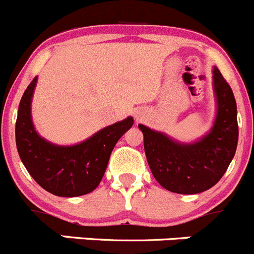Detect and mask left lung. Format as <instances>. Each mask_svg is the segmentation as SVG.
<instances>
[{
    "label": "left lung",
    "mask_w": 254,
    "mask_h": 254,
    "mask_svg": "<svg viewBox=\"0 0 254 254\" xmlns=\"http://www.w3.org/2000/svg\"><path fill=\"white\" fill-rule=\"evenodd\" d=\"M217 112L213 126L202 138L183 143L143 125L144 152L157 182L171 192L195 194L213 187L233 159L238 143L237 105L229 84L213 67Z\"/></svg>",
    "instance_id": "8db88e82"
}]
</instances>
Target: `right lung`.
<instances>
[{"label":"right lung","instance_id":"right-lung-1","mask_svg":"<svg viewBox=\"0 0 254 254\" xmlns=\"http://www.w3.org/2000/svg\"><path fill=\"white\" fill-rule=\"evenodd\" d=\"M37 77L21 98L16 121V146L20 158L33 180L47 192L59 197H78L100 185L110 156L118 139L133 126L125 118L100 129L72 146H60L37 133L31 115V103Z\"/></svg>","mask_w":254,"mask_h":254}]
</instances>
